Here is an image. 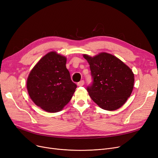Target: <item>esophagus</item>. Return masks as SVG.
<instances>
[{"label":"esophagus","mask_w":158,"mask_h":158,"mask_svg":"<svg viewBox=\"0 0 158 158\" xmlns=\"http://www.w3.org/2000/svg\"><path fill=\"white\" fill-rule=\"evenodd\" d=\"M84 84H85V81L83 80H82V81H81L80 82H78L77 86H82L84 85Z\"/></svg>","instance_id":"esophagus-1"}]
</instances>
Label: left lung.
Returning <instances> with one entry per match:
<instances>
[{
    "label": "left lung",
    "instance_id": "8db88e82",
    "mask_svg": "<svg viewBox=\"0 0 158 158\" xmlns=\"http://www.w3.org/2000/svg\"><path fill=\"white\" fill-rule=\"evenodd\" d=\"M83 56L89 64L93 79L92 83L87 87L90 97L103 110L120 108L132 92L133 72L118 58L108 53Z\"/></svg>",
    "mask_w": 158,
    "mask_h": 158
}]
</instances>
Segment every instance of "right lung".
Instances as JSON below:
<instances>
[{
	"label": "right lung",
	"instance_id": "obj_1",
	"mask_svg": "<svg viewBox=\"0 0 158 158\" xmlns=\"http://www.w3.org/2000/svg\"><path fill=\"white\" fill-rule=\"evenodd\" d=\"M66 63L65 57L50 52L38 62L28 76L27 88L31 98L47 112L61 111L77 88L71 80Z\"/></svg>",
	"mask_w": 158,
	"mask_h": 158
}]
</instances>
